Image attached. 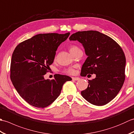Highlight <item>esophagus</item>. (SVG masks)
Wrapping results in <instances>:
<instances>
[{
    "instance_id": "1",
    "label": "esophagus",
    "mask_w": 134,
    "mask_h": 134,
    "mask_svg": "<svg viewBox=\"0 0 134 134\" xmlns=\"http://www.w3.org/2000/svg\"><path fill=\"white\" fill-rule=\"evenodd\" d=\"M72 79L74 81H78V80H79V79L80 78H79V77H72Z\"/></svg>"
}]
</instances>
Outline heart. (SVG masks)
<instances>
[{
  "label": "heart",
  "instance_id": "heart-1",
  "mask_svg": "<svg viewBox=\"0 0 134 134\" xmlns=\"http://www.w3.org/2000/svg\"><path fill=\"white\" fill-rule=\"evenodd\" d=\"M78 49L79 48L73 45V46H71L70 48V53H72L73 52H74V51L78 50ZM64 72L69 74H70V75H73L75 73V70L74 69H72V68H70V69L65 70Z\"/></svg>",
  "mask_w": 134,
  "mask_h": 134
}]
</instances>
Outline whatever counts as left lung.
I'll return each instance as SVG.
<instances>
[{"mask_svg":"<svg viewBox=\"0 0 134 134\" xmlns=\"http://www.w3.org/2000/svg\"><path fill=\"white\" fill-rule=\"evenodd\" d=\"M69 40L81 42L87 56L81 76L93 74L96 76L88 80L89 85L81 92L82 96L97 106L108 104L117 96L125 80L126 60L123 51L112 38L98 31L78 32Z\"/></svg>","mask_w":134,"mask_h":134,"instance_id":"8db88e82","label":"left lung"}]
</instances>
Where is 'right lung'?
I'll return each mask as SVG.
<instances>
[{
	"instance_id": "add662e5",
	"label": "right lung",
	"mask_w": 134,
	"mask_h": 134,
	"mask_svg": "<svg viewBox=\"0 0 134 134\" xmlns=\"http://www.w3.org/2000/svg\"><path fill=\"white\" fill-rule=\"evenodd\" d=\"M70 34H38L21 42L14 49L11 80L19 96L32 106L48 107L58 97L65 82L72 79L60 74H55L52 80L44 76L53 63L58 47Z\"/></svg>"
}]
</instances>
